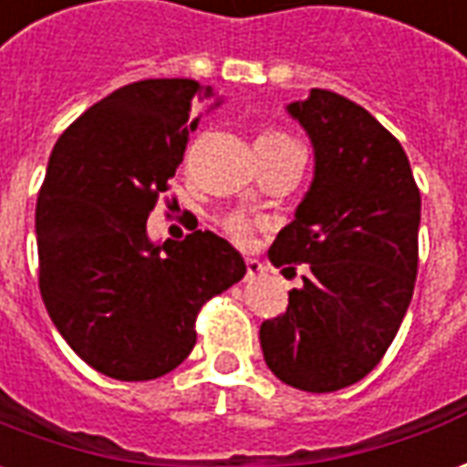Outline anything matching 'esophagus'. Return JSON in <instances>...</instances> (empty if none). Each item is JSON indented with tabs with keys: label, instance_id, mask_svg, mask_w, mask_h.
Here are the masks:
<instances>
[{
	"label": "esophagus",
	"instance_id": "34e87169",
	"mask_svg": "<svg viewBox=\"0 0 467 467\" xmlns=\"http://www.w3.org/2000/svg\"><path fill=\"white\" fill-rule=\"evenodd\" d=\"M262 272H265V266H262V262H259V259H246V276H249V279L259 276Z\"/></svg>",
	"mask_w": 467,
	"mask_h": 467
}]
</instances>
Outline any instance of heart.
Listing matches in <instances>:
<instances>
[{
  "label": "heart",
  "mask_w": 467,
  "mask_h": 467,
  "mask_svg": "<svg viewBox=\"0 0 467 467\" xmlns=\"http://www.w3.org/2000/svg\"><path fill=\"white\" fill-rule=\"evenodd\" d=\"M259 141H292L287 137V134H279V131H269V134H265V137H259ZM223 226H226V231L234 236L236 241H241V244H246V241L252 239V221L246 218V215H228L226 221H223Z\"/></svg>",
  "instance_id": "heart-1"
}]
</instances>
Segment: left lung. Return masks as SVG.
<instances>
[{"label":"left lung","mask_w":467,"mask_h":467,"mask_svg":"<svg viewBox=\"0 0 467 467\" xmlns=\"http://www.w3.org/2000/svg\"><path fill=\"white\" fill-rule=\"evenodd\" d=\"M315 150V178L269 249L285 276L305 265L285 315L265 320L266 366L289 387L326 394L384 358L417 279L420 188L397 137L363 106L313 88L287 106Z\"/></svg>","instance_id":"1"}]
</instances>
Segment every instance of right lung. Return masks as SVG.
Listing matches in <instances>:
<instances>
[{"mask_svg":"<svg viewBox=\"0 0 467 467\" xmlns=\"http://www.w3.org/2000/svg\"><path fill=\"white\" fill-rule=\"evenodd\" d=\"M208 96L191 78L121 86L60 134L47 162L35 208L40 295L67 346L119 381L178 368L202 305L246 275L213 231L165 244L147 236Z\"/></svg>","mask_w":467,"mask_h":467,"instance_id":"add662e5","label":"right lung"}]
</instances>
